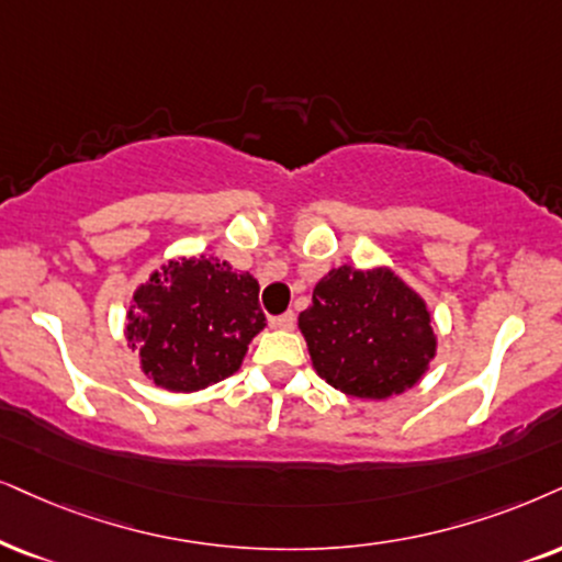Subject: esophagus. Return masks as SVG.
Listing matches in <instances>:
<instances>
[{
    "instance_id": "1",
    "label": "esophagus",
    "mask_w": 562,
    "mask_h": 562,
    "mask_svg": "<svg viewBox=\"0 0 562 562\" xmlns=\"http://www.w3.org/2000/svg\"><path fill=\"white\" fill-rule=\"evenodd\" d=\"M272 326H274V329H285V331H290V329H293V326H295V314H290V311H288V314L274 316V318H272Z\"/></svg>"
}]
</instances>
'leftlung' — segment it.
I'll return each mask as SVG.
<instances>
[{
  "mask_svg": "<svg viewBox=\"0 0 562 562\" xmlns=\"http://www.w3.org/2000/svg\"><path fill=\"white\" fill-rule=\"evenodd\" d=\"M297 329L314 371L358 400L409 392L438 352L428 303L392 267L329 269Z\"/></svg>",
  "mask_w": 562,
  "mask_h": 562,
  "instance_id": "obj_1",
  "label": "left lung"
}]
</instances>
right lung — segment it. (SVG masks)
<instances>
[{
    "label": "right lung",
    "mask_w": 562,
    "mask_h": 562,
    "mask_svg": "<svg viewBox=\"0 0 562 562\" xmlns=\"http://www.w3.org/2000/svg\"><path fill=\"white\" fill-rule=\"evenodd\" d=\"M265 326L257 277L199 254L168 259L137 285L124 334L150 383L191 394L236 373Z\"/></svg>",
    "instance_id": "obj_1"
}]
</instances>
